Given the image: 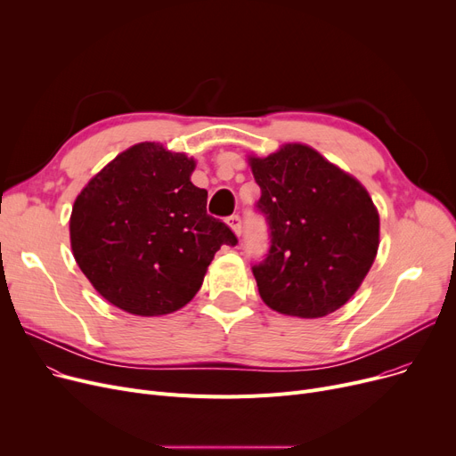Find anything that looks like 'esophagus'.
<instances>
[{"label": "esophagus", "instance_id": "1", "mask_svg": "<svg viewBox=\"0 0 456 456\" xmlns=\"http://www.w3.org/2000/svg\"><path fill=\"white\" fill-rule=\"evenodd\" d=\"M227 225L232 229L234 234L240 236V232H242V220H240V216H238V214L229 216V218H227Z\"/></svg>", "mask_w": 456, "mask_h": 456}]
</instances>
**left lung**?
Wrapping results in <instances>:
<instances>
[{"instance_id": "left-lung-1", "label": "left lung", "mask_w": 456, "mask_h": 456, "mask_svg": "<svg viewBox=\"0 0 456 456\" xmlns=\"http://www.w3.org/2000/svg\"><path fill=\"white\" fill-rule=\"evenodd\" d=\"M270 229L266 258L253 266L258 294L286 316L323 318L346 305L379 249V212L354 177L303 143L249 157Z\"/></svg>"}]
</instances>
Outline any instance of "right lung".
Returning <instances> with one entry per match:
<instances>
[{
  "mask_svg": "<svg viewBox=\"0 0 456 456\" xmlns=\"http://www.w3.org/2000/svg\"><path fill=\"white\" fill-rule=\"evenodd\" d=\"M196 162L155 142L119 153L81 190L69 218L71 251L109 303L162 316L198 294L207 268L234 232L207 214Z\"/></svg>",
  "mask_w": 456,
  "mask_h": 456,
  "instance_id": "add662e5",
  "label": "right lung"
}]
</instances>
